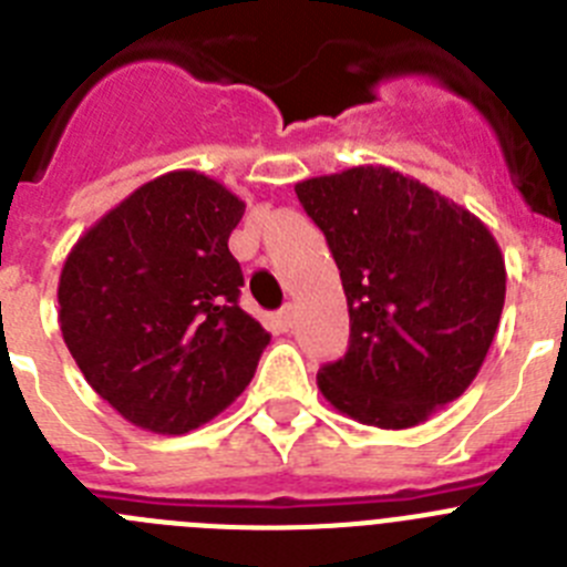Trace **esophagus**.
Instances as JSON below:
<instances>
[{
  "label": "esophagus",
  "mask_w": 567,
  "mask_h": 567,
  "mask_svg": "<svg viewBox=\"0 0 567 567\" xmlns=\"http://www.w3.org/2000/svg\"><path fill=\"white\" fill-rule=\"evenodd\" d=\"M292 323H295V309L292 307H284V309H278V312H275V327H278L280 332H289V329H292Z\"/></svg>",
  "instance_id": "obj_1"
}]
</instances>
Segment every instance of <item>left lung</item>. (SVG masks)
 Wrapping results in <instances>:
<instances>
[{
	"mask_svg": "<svg viewBox=\"0 0 567 567\" xmlns=\"http://www.w3.org/2000/svg\"><path fill=\"white\" fill-rule=\"evenodd\" d=\"M327 235L349 303V349L318 389L352 420L412 429L477 378L505 303V260L477 215L392 167L295 187Z\"/></svg>",
	"mask_w": 567,
	"mask_h": 567,
	"instance_id": "obj_1",
	"label": "left lung"
}]
</instances>
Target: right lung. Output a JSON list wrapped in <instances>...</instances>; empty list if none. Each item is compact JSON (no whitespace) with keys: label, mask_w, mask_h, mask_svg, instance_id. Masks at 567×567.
<instances>
[{"label":"right lung","mask_w":567,"mask_h":567,"mask_svg":"<svg viewBox=\"0 0 567 567\" xmlns=\"http://www.w3.org/2000/svg\"><path fill=\"white\" fill-rule=\"evenodd\" d=\"M247 204L195 169L158 175L70 249L59 323L102 400L138 429L187 434L252 380L269 332L240 309L229 235Z\"/></svg>","instance_id":"right-lung-1"}]
</instances>
